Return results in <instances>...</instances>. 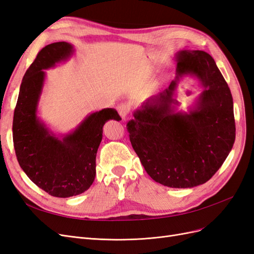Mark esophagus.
Instances as JSON below:
<instances>
[{
    "label": "esophagus",
    "mask_w": 254,
    "mask_h": 254,
    "mask_svg": "<svg viewBox=\"0 0 254 254\" xmlns=\"http://www.w3.org/2000/svg\"><path fill=\"white\" fill-rule=\"evenodd\" d=\"M117 110L119 112V114L121 115V118L123 120H125L127 118V115L129 113V107L128 105L126 104H120L118 107H117Z\"/></svg>",
    "instance_id": "34e87169"
}]
</instances>
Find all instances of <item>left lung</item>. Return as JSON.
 <instances>
[{
	"instance_id": "obj_1",
	"label": "left lung",
	"mask_w": 254,
	"mask_h": 254,
	"mask_svg": "<svg viewBox=\"0 0 254 254\" xmlns=\"http://www.w3.org/2000/svg\"><path fill=\"white\" fill-rule=\"evenodd\" d=\"M176 78L133 112L127 130L146 173L168 188H194L210 180L235 141L233 98L214 59L203 51L176 55ZM190 74L203 87L188 113L176 110L175 90Z\"/></svg>"
}]
</instances>
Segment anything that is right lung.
Returning <instances> with one entry per match:
<instances>
[{"mask_svg": "<svg viewBox=\"0 0 254 254\" xmlns=\"http://www.w3.org/2000/svg\"><path fill=\"white\" fill-rule=\"evenodd\" d=\"M73 53V45L64 41L49 44L38 53L22 79L12 122L13 146L23 172L37 187L59 198L79 195L92 186L103 126L109 120H122L117 110L106 108L88 115L72 132L57 136L38 118L44 70Z\"/></svg>", "mask_w": 254, "mask_h": 254, "instance_id": "right-lung-1", "label": "right lung"}]
</instances>
